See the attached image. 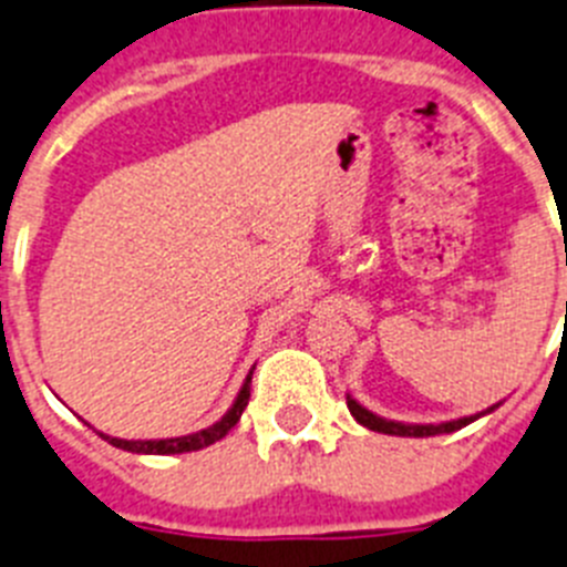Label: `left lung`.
I'll return each instance as SVG.
<instances>
[{"label": "left lung", "mask_w": 567, "mask_h": 567, "mask_svg": "<svg viewBox=\"0 0 567 567\" xmlns=\"http://www.w3.org/2000/svg\"><path fill=\"white\" fill-rule=\"evenodd\" d=\"M499 405H491L488 411H480L474 413V416H462V420H451V422H440V425H411V422H396V420H385V416H377L373 411H368V408L359 405L357 400H353L351 393H348V411H351L353 420L359 422V425H365L368 431H377V433H391V436H440V433H454L460 431V427L471 425V422H476L480 416H485V413L496 411Z\"/></svg>", "instance_id": "obj_1"}]
</instances>
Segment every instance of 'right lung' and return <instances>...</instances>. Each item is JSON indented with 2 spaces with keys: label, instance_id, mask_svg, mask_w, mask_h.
<instances>
[{
  "label": "right lung",
  "instance_id": "obj_1",
  "mask_svg": "<svg viewBox=\"0 0 567 567\" xmlns=\"http://www.w3.org/2000/svg\"><path fill=\"white\" fill-rule=\"evenodd\" d=\"M250 377H254V371L245 377L243 388H239V393H236L234 405L228 408V413H225L223 420L214 422L210 427H202V431L188 433V436H171V440H120V436H107V433H100V436L105 442H111L113 447H122V451H131V454L167 456V454H188V451H202V447H208V445H214V442L223 440L225 433H228L230 427L239 422V416H243V411L248 408V400H250Z\"/></svg>",
  "mask_w": 567,
  "mask_h": 567
}]
</instances>
